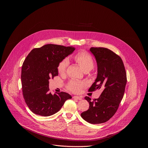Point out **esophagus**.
<instances>
[{"mask_svg":"<svg viewBox=\"0 0 148 148\" xmlns=\"http://www.w3.org/2000/svg\"><path fill=\"white\" fill-rule=\"evenodd\" d=\"M73 98L74 99H78V100L82 99V97H79V96H73Z\"/></svg>","mask_w":148,"mask_h":148,"instance_id":"obj_1","label":"esophagus"}]
</instances>
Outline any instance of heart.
Masks as SVG:
<instances>
[{"instance_id": "obj_1", "label": "heart", "mask_w": 148, "mask_h": 148, "mask_svg": "<svg viewBox=\"0 0 148 148\" xmlns=\"http://www.w3.org/2000/svg\"><path fill=\"white\" fill-rule=\"evenodd\" d=\"M73 58L85 71H89L94 67V60L91 54L87 52L79 51L74 56ZM68 64L69 61L67 59L61 61L57 66L58 73L60 74H64L66 71ZM84 86V82L73 79L67 84V89L73 92L78 93Z\"/></svg>"}]
</instances>
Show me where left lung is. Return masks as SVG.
<instances>
[{"label": "left lung", "instance_id": "left-lung-1", "mask_svg": "<svg viewBox=\"0 0 148 148\" xmlns=\"http://www.w3.org/2000/svg\"><path fill=\"white\" fill-rule=\"evenodd\" d=\"M98 66V75L89 92L102 88L98 98L86 97L89 102V109L81 114L87 122L102 123L108 121L116 113L123 98L127 82L126 73L121 58L110 49L103 47H91Z\"/></svg>", "mask_w": 148, "mask_h": 148}]
</instances>
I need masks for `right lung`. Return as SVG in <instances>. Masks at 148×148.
Returning <instances> with one entry per match:
<instances>
[{
	"instance_id": "add662e5",
	"label": "right lung",
	"mask_w": 148,
	"mask_h": 148,
	"mask_svg": "<svg viewBox=\"0 0 148 148\" xmlns=\"http://www.w3.org/2000/svg\"><path fill=\"white\" fill-rule=\"evenodd\" d=\"M74 50L72 47L49 44L33 49L25 58L21 74L22 92L26 103L34 114L52 115L72 98L65 92L53 95L49 80L58 75V64Z\"/></svg>"
}]
</instances>
